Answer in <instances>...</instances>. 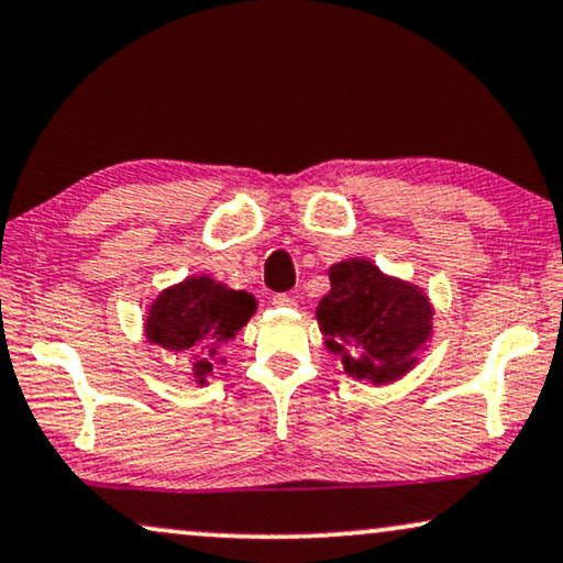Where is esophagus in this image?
I'll return each instance as SVG.
<instances>
[{
  "label": "esophagus",
  "instance_id": "34e87169",
  "mask_svg": "<svg viewBox=\"0 0 563 563\" xmlns=\"http://www.w3.org/2000/svg\"><path fill=\"white\" fill-rule=\"evenodd\" d=\"M273 306H277V309H296V298L288 294H277L273 296Z\"/></svg>",
  "mask_w": 563,
  "mask_h": 563
}]
</instances>
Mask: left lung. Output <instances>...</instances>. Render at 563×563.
<instances>
[{"instance_id":"left-lung-1","label":"left lung","mask_w":563,"mask_h":563,"mask_svg":"<svg viewBox=\"0 0 563 563\" xmlns=\"http://www.w3.org/2000/svg\"><path fill=\"white\" fill-rule=\"evenodd\" d=\"M327 275L329 294L317 306V324L344 373L371 386L407 376L434 334V306L424 288L365 257L334 262Z\"/></svg>"}]
</instances>
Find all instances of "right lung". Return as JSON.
Instances as JSON below:
<instances>
[{
	"mask_svg": "<svg viewBox=\"0 0 563 563\" xmlns=\"http://www.w3.org/2000/svg\"><path fill=\"white\" fill-rule=\"evenodd\" d=\"M254 311L257 301L246 290L229 288L211 275H187L148 303L144 336L148 344L192 365L190 380L206 386L208 376L227 365L221 352Z\"/></svg>",
	"mask_w": 563,
	"mask_h": 563,
	"instance_id": "1",
	"label": "right lung"
}]
</instances>
